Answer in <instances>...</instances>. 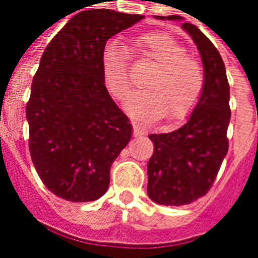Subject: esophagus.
<instances>
[{"label": "esophagus", "instance_id": "esophagus-1", "mask_svg": "<svg viewBox=\"0 0 258 258\" xmlns=\"http://www.w3.org/2000/svg\"><path fill=\"white\" fill-rule=\"evenodd\" d=\"M133 127H135V131H133V136L136 138V136H139V132H138V129H136V125L133 123Z\"/></svg>", "mask_w": 258, "mask_h": 258}]
</instances>
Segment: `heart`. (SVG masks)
Segmentation results:
<instances>
[{"mask_svg":"<svg viewBox=\"0 0 258 258\" xmlns=\"http://www.w3.org/2000/svg\"><path fill=\"white\" fill-rule=\"evenodd\" d=\"M131 51L156 67L145 89L126 103V110L142 122L166 115L169 122H180L196 108L205 89V71L187 49L165 32H146L138 36ZM103 84L116 101H126L132 92L129 53L116 42H109L101 53Z\"/></svg>","mask_w":258,"mask_h":258,"instance_id":"heart-1","label":"heart"}]
</instances>
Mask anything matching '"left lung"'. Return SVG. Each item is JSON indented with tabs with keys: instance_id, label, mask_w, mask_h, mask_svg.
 <instances>
[{
	"instance_id": "8db88e82",
	"label": "left lung",
	"mask_w": 258,
	"mask_h": 258,
	"mask_svg": "<svg viewBox=\"0 0 258 258\" xmlns=\"http://www.w3.org/2000/svg\"><path fill=\"white\" fill-rule=\"evenodd\" d=\"M156 18L183 20L179 15ZM181 28L200 52L205 89L184 125L173 132L149 136L155 149L148 163V195L155 203L165 206L190 205L203 198L229 150L230 86L224 62L196 25L183 22Z\"/></svg>"
}]
</instances>
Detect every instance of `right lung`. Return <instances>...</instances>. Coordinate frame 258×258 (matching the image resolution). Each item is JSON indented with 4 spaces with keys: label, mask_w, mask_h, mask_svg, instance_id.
Returning <instances> with one entry per match:
<instances>
[{
    "label": "right lung",
    "mask_w": 258,
    "mask_h": 258,
    "mask_svg": "<svg viewBox=\"0 0 258 258\" xmlns=\"http://www.w3.org/2000/svg\"><path fill=\"white\" fill-rule=\"evenodd\" d=\"M143 15L78 12L45 48L27 103L29 152L44 184L68 202L106 193L110 166L132 138V125L103 84L106 41Z\"/></svg>",
    "instance_id": "right-lung-1"
}]
</instances>
